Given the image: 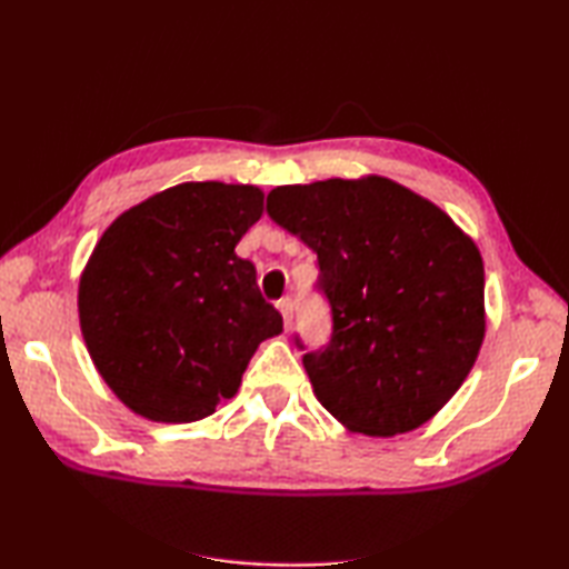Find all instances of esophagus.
I'll return each mask as SVG.
<instances>
[{
    "mask_svg": "<svg viewBox=\"0 0 569 569\" xmlns=\"http://www.w3.org/2000/svg\"><path fill=\"white\" fill-rule=\"evenodd\" d=\"M278 306V311H281V316H283V323H286V329L288 326H291V321H293V298H281V301L276 303Z\"/></svg>",
    "mask_w": 569,
    "mask_h": 569,
    "instance_id": "1",
    "label": "esophagus"
}]
</instances>
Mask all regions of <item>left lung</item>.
Returning a JSON list of instances; mask_svg holds the SVG:
<instances>
[{
	"instance_id": "1",
	"label": "left lung",
	"mask_w": 569,
	"mask_h": 569,
	"mask_svg": "<svg viewBox=\"0 0 569 569\" xmlns=\"http://www.w3.org/2000/svg\"><path fill=\"white\" fill-rule=\"evenodd\" d=\"M271 220L319 258L331 339L306 351L316 399L343 427L393 437L455 397L485 339V266L445 210L389 178L281 186ZM298 349H306L296 336Z\"/></svg>"
}]
</instances>
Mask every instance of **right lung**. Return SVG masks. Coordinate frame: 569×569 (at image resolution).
Instances as JSON below:
<instances>
[{"label":"right lung","mask_w":569,"mask_h":569,"mask_svg":"<svg viewBox=\"0 0 569 569\" xmlns=\"http://www.w3.org/2000/svg\"><path fill=\"white\" fill-rule=\"evenodd\" d=\"M263 213L253 186L182 182L104 230L80 278V326L104 383L150 421L206 419L233 397L283 319L238 240Z\"/></svg>","instance_id":"right-lung-1"}]
</instances>
